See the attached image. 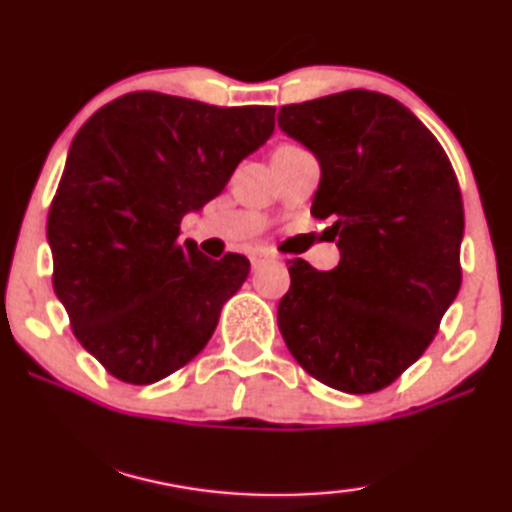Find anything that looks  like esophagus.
Returning a JSON list of instances; mask_svg holds the SVG:
<instances>
[{
	"label": "esophagus",
	"instance_id": "esophagus-1",
	"mask_svg": "<svg viewBox=\"0 0 512 512\" xmlns=\"http://www.w3.org/2000/svg\"><path fill=\"white\" fill-rule=\"evenodd\" d=\"M272 258H275V256H272V254H268V251H254V254H251V256H249V261H251V268H254V270H258V268H261V265H265V263H270V261H272Z\"/></svg>",
	"mask_w": 512,
	"mask_h": 512
}]
</instances>
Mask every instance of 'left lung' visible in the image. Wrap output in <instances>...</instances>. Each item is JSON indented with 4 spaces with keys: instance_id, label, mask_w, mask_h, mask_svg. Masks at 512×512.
Instances as JSON below:
<instances>
[{
    "instance_id": "obj_1",
    "label": "left lung",
    "mask_w": 512,
    "mask_h": 512,
    "mask_svg": "<svg viewBox=\"0 0 512 512\" xmlns=\"http://www.w3.org/2000/svg\"><path fill=\"white\" fill-rule=\"evenodd\" d=\"M277 122L320 162L310 214L331 218L341 251L329 272L289 261L277 324L324 386L376 393L426 353L461 289L459 181L421 119L378 91L284 105Z\"/></svg>"
}]
</instances>
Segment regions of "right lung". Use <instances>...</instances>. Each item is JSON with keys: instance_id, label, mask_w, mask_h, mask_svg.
<instances>
[{"instance_id": "right-lung-1", "label": "right lung", "mask_w": 512, "mask_h": 512, "mask_svg": "<svg viewBox=\"0 0 512 512\" xmlns=\"http://www.w3.org/2000/svg\"><path fill=\"white\" fill-rule=\"evenodd\" d=\"M275 129V108H218L134 91L94 112L70 145L46 237L72 334L119 381L148 386L214 334L249 261L178 242Z\"/></svg>"}]
</instances>
